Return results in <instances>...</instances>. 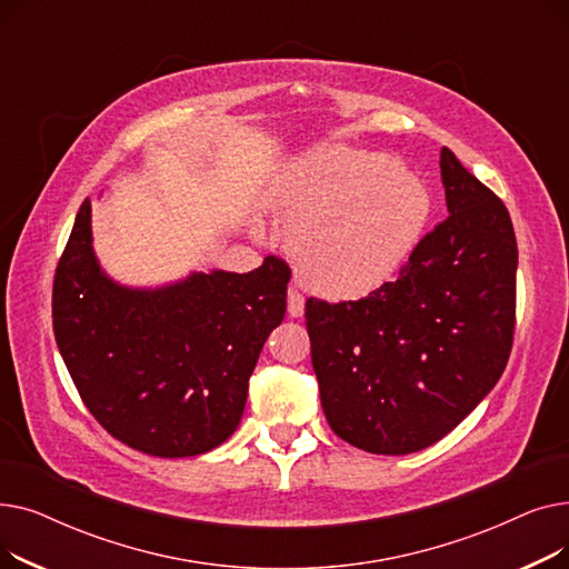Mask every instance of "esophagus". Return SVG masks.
I'll return each mask as SVG.
<instances>
[{
    "instance_id": "obj_1",
    "label": "esophagus",
    "mask_w": 569,
    "mask_h": 569,
    "mask_svg": "<svg viewBox=\"0 0 569 569\" xmlns=\"http://www.w3.org/2000/svg\"><path fill=\"white\" fill-rule=\"evenodd\" d=\"M305 313V297L297 290H288V316L290 318H302Z\"/></svg>"
}]
</instances>
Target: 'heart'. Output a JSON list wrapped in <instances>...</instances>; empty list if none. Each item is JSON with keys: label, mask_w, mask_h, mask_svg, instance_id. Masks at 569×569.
<instances>
[{"label": "heart", "mask_w": 569, "mask_h": 569, "mask_svg": "<svg viewBox=\"0 0 569 569\" xmlns=\"http://www.w3.org/2000/svg\"><path fill=\"white\" fill-rule=\"evenodd\" d=\"M272 200L297 277L327 300H360L382 288L420 244L431 214L420 174L352 147L292 159L274 179Z\"/></svg>", "instance_id": "obj_1"}]
</instances>
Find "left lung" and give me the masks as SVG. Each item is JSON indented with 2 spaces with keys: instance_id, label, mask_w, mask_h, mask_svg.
Instances as JSON below:
<instances>
[{
  "instance_id": "8db88e82",
  "label": "left lung",
  "mask_w": 569,
  "mask_h": 569,
  "mask_svg": "<svg viewBox=\"0 0 569 569\" xmlns=\"http://www.w3.org/2000/svg\"><path fill=\"white\" fill-rule=\"evenodd\" d=\"M447 217L365 300H307L332 431L371 455L438 442L498 382L512 350L517 237L505 204L440 149Z\"/></svg>"
}]
</instances>
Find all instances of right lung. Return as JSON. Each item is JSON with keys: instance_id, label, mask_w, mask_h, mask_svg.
Masks as SVG:
<instances>
[{"instance_id": "right-lung-1", "label": "right lung", "mask_w": 569, "mask_h": 569, "mask_svg": "<svg viewBox=\"0 0 569 569\" xmlns=\"http://www.w3.org/2000/svg\"><path fill=\"white\" fill-rule=\"evenodd\" d=\"M290 269L189 272L161 286L114 281L84 200L57 264V348L99 425L138 452L177 459L226 442L242 420L260 350L286 316Z\"/></svg>"}]
</instances>
